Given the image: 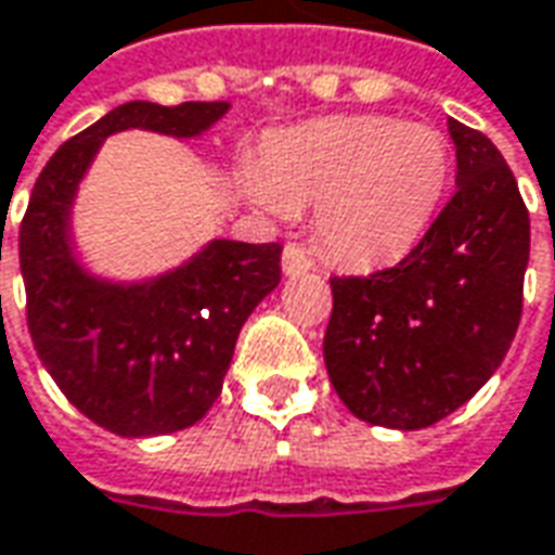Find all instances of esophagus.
I'll use <instances>...</instances> for the list:
<instances>
[{
    "label": "esophagus",
    "instance_id": "obj_1",
    "mask_svg": "<svg viewBox=\"0 0 555 555\" xmlns=\"http://www.w3.org/2000/svg\"><path fill=\"white\" fill-rule=\"evenodd\" d=\"M281 266H284V274H289V278H296V274H305V271L313 269V259H310L308 247L286 245L284 247V259H281Z\"/></svg>",
    "mask_w": 555,
    "mask_h": 555
}]
</instances>
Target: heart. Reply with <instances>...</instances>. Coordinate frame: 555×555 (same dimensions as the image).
Segmentation results:
<instances>
[{
  "mask_svg": "<svg viewBox=\"0 0 555 555\" xmlns=\"http://www.w3.org/2000/svg\"><path fill=\"white\" fill-rule=\"evenodd\" d=\"M451 182V149L422 121L325 116L271 137L242 184L274 218L317 206L325 254L376 269L410 254L430 230Z\"/></svg>",
  "mask_w": 555,
  "mask_h": 555,
  "instance_id": "obj_1",
  "label": "heart"
}]
</instances>
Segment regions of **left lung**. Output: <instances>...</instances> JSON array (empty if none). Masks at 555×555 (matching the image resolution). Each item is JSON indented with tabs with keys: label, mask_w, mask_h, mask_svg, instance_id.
<instances>
[{
	"label": "left lung",
	"mask_w": 555,
	"mask_h": 555,
	"mask_svg": "<svg viewBox=\"0 0 555 555\" xmlns=\"http://www.w3.org/2000/svg\"><path fill=\"white\" fill-rule=\"evenodd\" d=\"M457 191L395 269L332 278L322 356L361 422L422 430L496 373L517 334L529 211L499 149L448 119Z\"/></svg>",
	"instance_id": "left-lung-1"
}]
</instances>
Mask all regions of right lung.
Segmentation results:
<instances>
[{
    "label": "right lung",
    "instance_id": "obj_1",
    "mask_svg": "<svg viewBox=\"0 0 555 555\" xmlns=\"http://www.w3.org/2000/svg\"><path fill=\"white\" fill-rule=\"evenodd\" d=\"M230 101H128L59 145L20 223V274L35 352L62 395L109 434L145 439L196 424L223 388L238 332L281 284V245L211 238L140 281L95 274L77 254L74 203L107 137L196 140Z\"/></svg>",
    "mask_w": 555,
    "mask_h": 555
}]
</instances>
